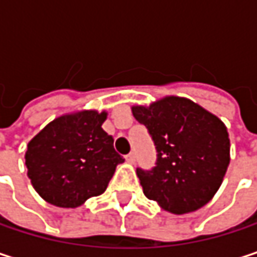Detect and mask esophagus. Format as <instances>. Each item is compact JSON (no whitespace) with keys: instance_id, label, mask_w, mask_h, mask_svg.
Segmentation results:
<instances>
[{"instance_id":"1","label":"esophagus","mask_w":257,"mask_h":257,"mask_svg":"<svg viewBox=\"0 0 257 257\" xmlns=\"http://www.w3.org/2000/svg\"><path fill=\"white\" fill-rule=\"evenodd\" d=\"M126 162H129V164H135V153H129V155H126Z\"/></svg>"}]
</instances>
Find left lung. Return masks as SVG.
Segmentation results:
<instances>
[{
    "label": "left lung",
    "mask_w": 257,
    "mask_h": 257,
    "mask_svg": "<svg viewBox=\"0 0 257 257\" xmlns=\"http://www.w3.org/2000/svg\"><path fill=\"white\" fill-rule=\"evenodd\" d=\"M158 152L156 167L137 168L144 195L173 214L204 207L219 190L229 165L225 123L187 98L165 96L132 107Z\"/></svg>",
    "instance_id": "left-lung-1"
}]
</instances>
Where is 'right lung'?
<instances>
[{
  "mask_svg": "<svg viewBox=\"0 0 257 257\" xmlns=\"http://www.w3.org/2000/svg\"><path fill=\"white\" fill-rule=\"evenodd\" d=\"M105 119V111L95 110L64 114L28 143V177L44 201L76 208L105 192L116 167L125 161L102 129Z\"/></svg>",
  "mask_w": 257,
  "mask_h": 257,
  "instance_id": "obj_1",
  "label": "right lung"
}]
</instances>
